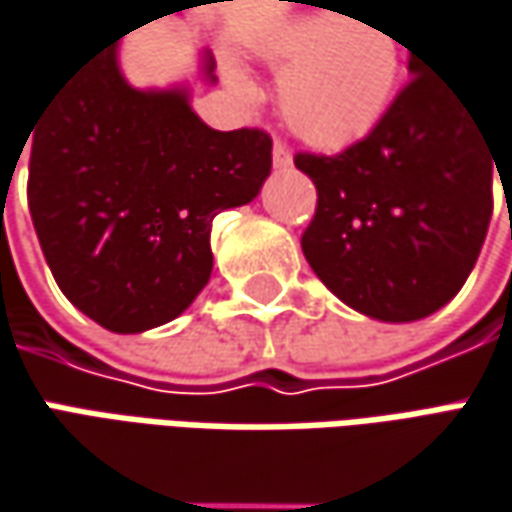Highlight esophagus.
Wrapping results in <instances>:
<instances>
[{
  "mask_svg": "<svg viewBox=\"0 0 512 512\" xmlns=\"http://www.w3.org/2000/svg\"><path fill=\"white\" fill-rule=\"evenodd\" d=\"M272 160H275V166L278 168H289L292 166V151L286 148V143H275V148H272Z\"/></svg>",
  "mask_w": 512,
  "mask_h": 512,
  "instance_id": "1",
  "label": "esophagus"
}]
</instances>
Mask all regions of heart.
Here are the masks:
<instances>
[{
  "label": "heart",
  "mask_w": 512,
  "mask_h": 512,
  "mask_svg": "<svg viewBox=\"0 0 512 512\" xmlns=\"http://www.w3.org/2000/svg\"><path fill=\"white\" fill-rule=\"evenodd\" d=\"M263 51L289 65L280 105L289 125L315 145H344L367 134L384 117L401 74V45L378 22L298 16Z\"/></svg>",
  "instance_id": "obj_1"
}]
</instances>
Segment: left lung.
Returning a JSON list of instances; mask_svg holds the SVG:
<instances>
[{
	"label": "left lung",
	"instance_id": "left-lung-1",
	"mask_svg": "<svg viewBox=\"0 0 512 512\" xmlns=\"http://www.w3.org/2000/svg\"><path fill=\"white\" fill-rule=\"evenodd\" d=\"M410 71L364 140L332 157L295 154L318 189L300 237L312 272L346 306L395 323L456 298L487 237L499 171L476 105L412 54Z\"/></svg>",
	"mask_w": 512,
	"mask_h": 512
}]
</instances>
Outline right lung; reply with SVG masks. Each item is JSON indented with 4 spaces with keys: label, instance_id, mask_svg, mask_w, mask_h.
Wrapping results in <instances>:
<instances>
[{
    "label": "right lung",
    "instance_id": "1",
    "mask_svg": "<svg viewBox=\"0 0 512 512\" xmlns=\"http://www.w3.org/2000/svg\"><path fill=\"white\" fill-rule=\"evenodd\" d=\"M28 137V209L56 286L123 335L189 309L212 275L214 217L255 200L272 171L263 128L214 131L186 91L131 88L117 39L62 85Z\"/></svg>",
    "mask_w": 512,
    "mask_h": 512
}]
</instances>
